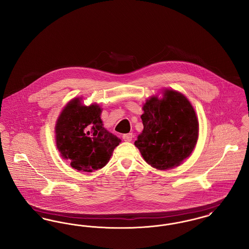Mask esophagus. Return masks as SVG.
<instances>
[{"label": "esophagus", "mask_w": 249, "mask_h": 249, "mask_svg": "<svg viewBox=\"0 0 249 249\" xmlns=\"http://www.w3.org/2000/svg\"><path fill=\"white\" fill-rule=\"evenodd\" d=\"M132 137H133L132 133H127V134H123V136H122V138H123V140H124L125 142H130V141L132 140Z\"/></svg>", "instance_id": "34e87169"}]
</instances>
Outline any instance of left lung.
<instances>
[{
    "instance_id": "8db88e82",
    "label": "left lung",
    "mask_w": 249,
    "mask_h": 249,
    "mask_svg": "<svg viewBox=\"0 0 249 249\" xmlns=\"http://www.w3.org/2000/svg\"><path fill=\"white\" fill-rule=\"evenodd\" d=\"M163 99L152 97L142 107L143 130L135 141L142 158L159 170L178 166L188 158L198 139L199 124L188 99L165 90Z\"/></svg>"
}]
</instances>
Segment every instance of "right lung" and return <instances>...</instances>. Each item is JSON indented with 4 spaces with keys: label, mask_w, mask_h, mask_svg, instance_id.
Returning a JSON list of instances; mask_svg holds the SVG:
<instances>
[{
    "label": "right lung",
    "mask_w": 249,
    "mask_h": 249,
    "mask_svg": "<svg viewBox=\"0 0 249 249\" xmlns=\"http://www.w3.org/2000/svg\"><path fill=\"white\" fill-rule=\"evenodd\" d=\"M79 103V99L72 100L61 112L56 142L72 168L91 173L107 165L120 139L103 127L100 107H82Z\"/></svg>",
    "instance_id": "1"
}]
</instances>
